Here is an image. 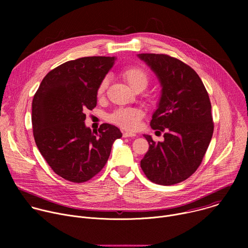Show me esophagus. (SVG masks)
Instances as JSON below:
<instances>
[{
	"instance_id": "esophagus-1",
	"label": "esophagus",
	"mask_w": 248,
	"mask_h": 248,
	"mask_svg": "<svg viewBox=\"0 0 248 248\" xmlns=\"http://www.w3.org/2000/svg\"><path fill=\"white\" fill-rule=\"evenodd\" d=\"M123 136L124 137H135L136 136V134L135 133H133V132H129V131H124V132H123Z\"/></svg>"
}]
</instances>
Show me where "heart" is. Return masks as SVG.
<instances>
[{
  "label": "heart",
  "mask_w": 248,
  "mask_h": 248,
  "mask_svg": "<svg viewBox=\"0 0 248 248\" xmlns=\"http://www.w3.org/2000/svg\"><path fill=\"white\" fill-rule=\"evenodd\" d=\"M123 77L128 85L134 90L138 87L145 88L148 84L149 78L147 73L143 68L139 66H130L124 70ZM108 78H105L99 84L97 93L102 94L107 89L108 86ZM143 113L137 108H121L115 111L110 116V121L115 124L128 130L135 129L140 120L142 119Z\"/></svg>",
  "instance_id": "heart-1"
}]
</instances>
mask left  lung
Segmentation results:
<instances>
[{
    "instance_id": "1",
    "label": "left lung",
    "mask_w": 248,
    "mask_h": 248,
    "mask_svg": "<svg viewBox=\"0 0 248 248\" xmlns=\"http://www.w3.org/2000/svg\"><path fill=\"white\" fill-rule=\"evenodd\" d=\"M137 57L146 62L161 84V97L150 125L165 131L162 142L143 135L149 150L140 167L157 185L182 183L200 166L213 135L209 95L195 70L184 62L164 54Z\"/></svg>"
}]
</instances>
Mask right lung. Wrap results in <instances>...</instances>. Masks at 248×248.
<instances>
[{
	"label": "right lung",
	"instance_id": "obj_1",
	"mask_svg": "<svg viewBox=\"0 0 248 248\" xmlns=\"http://www.w3.org/2000/svg\"><path fill=\"white\" fill-rule=\"evenodd\" d=\"M116 57H84L52 69L32 101L33 135L41 155L62 179L84 183L107 163L120 129L103 124L98 132L85 125L87 110L97 104L100 82Z\"/></svg>",
	"mask_w": 248,
	"mask_h": 248
}]
</instances>
